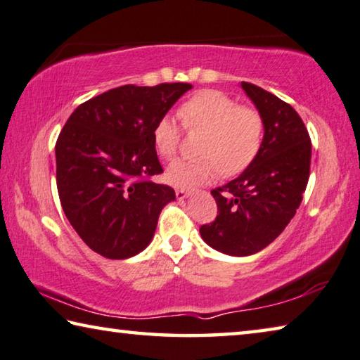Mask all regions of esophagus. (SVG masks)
<instances>
[{"mask_svg": "<svg viewBox=\"0 0 360 360\" xmlns=\"http://www.w3.org/2000/svg\"><path fill=\"white\" fill-rule=\"evenodd\" d=\"M175 196L179 201H181V199H186L188 196H190V191L184 190V188H179V190H175Z\"/></svg>", "mask_w": 360, "mask_h": 360, "instance_id": "34e87169", "label": "esophagus"}]
</instances>
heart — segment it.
<instances>
[{
	"mask_svg": "<svg viewBox=\"0 0 360 360\" xmlns=\"http://www.w3.org/2000/svg\"><path fill=\"white\" fill-rule=\"evenodd\" d=\"M180 117L188 129H204L201 159H179L166 170L170 185L193 188L215 180L221 172L236 175L250 166L262 148L263 117L215 89L199 91L184 102ZM181 127L174 116H162L153 129V141L162 158L175 156Z\"/></svg>",
	"mask_w": 360,
	"mask_h": 360,
	"instance_id": "1",
	"label": "heart"
}]
</instances>
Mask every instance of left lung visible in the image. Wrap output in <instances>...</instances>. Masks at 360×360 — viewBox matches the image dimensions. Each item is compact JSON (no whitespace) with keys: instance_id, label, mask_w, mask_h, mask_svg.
Returning a JSON list of instances; mask_svg holds the SVG:
<instances>
[{"instance_id":"1","label":"left lung","mask_w":360,"mask_h":360,"mask_svg":"<svg viewBox=\"0 0 360 360\" xmlns=\"http://www.w3.org/2000/svg\"><path fill=\"white\" fill-rule=\"evenodd\" d=\"M240 87L263 117L262 148L238 179L212 190L219 215L199 228L205 244L233 257L253 255L284 231L302 204L311 166V139L297 111L250 82Z\"/></svg>"}]
</instances>
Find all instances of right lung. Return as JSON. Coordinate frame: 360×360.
Returning a JSON list of instances; mask_svg holds the SVG:
<instances>
[{
	"label": "right lung",
	"instance_id": "right-lung-1",
	"mask_svg": "<svg viewBox=\"0 0 360 360\" xmlns=\"http://www.w3.org/2000/svg\"><path fill=\"white\" fill-rule=\"evenodd\" d=\"M188 82L126 84L76 108L56 143L57 191L70 225L98 255L124 260L148 247L164 205L175 199L153 129Z\"/></svg>",
	"mask_w": 360,
	"mask_h": 360
}]
</instances>
